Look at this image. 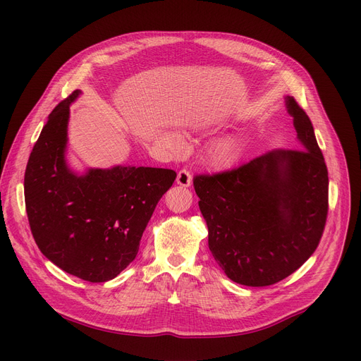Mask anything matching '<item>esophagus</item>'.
I'll list each match as a JSON object with an SVG mask.
<instances>
[{
  "label": "esophagus",
  "instance_id": "1",
  "mask_svg": "<svg viewBox=\"0 0 361 361\" xmlns=\"http://www.w3.org/2000/svg\"><path fill=\"white\" fill-rule=\"evenodd\" d=\"M192 173L188 169H181L178 176H177V184H180L181 187H188L192 184Z\"/></svg>",
  "mask_w": 361,
  "mask_h": 361
}]
</instances>
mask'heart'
<instances>
[{
	"label": "heart",
	"mask_w": 361,
	"mask_h": 361,
	"mask_svg": "<svg viewBox=\"0 0 361 361\" xmlns=\"http://www.w3.org/2000/svg\"><path fill=\"white\" fill-rule=\"evenodd\" d=\"M166 143L176 149L184 146V137L178 133H169L165 137ZM237 158V145L233 140H222L216 143L209 152V162L215 168L230 166Z\"/></svg>",
	"instance_id": "b5f03b06"
}]
</instances>
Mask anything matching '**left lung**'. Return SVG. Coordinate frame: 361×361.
Segmentation results:
<instances>
[{
	"label": "left lung",
	"instance_id": "obj_1",
	"mask_svg": "<svg viewBox=\"0 0 361 361\" xmlns=\"http://www.w3.org/2000/svg\"><path fill=\"white\" fill-rule=\"evenodd\" d=\"M300 147L278 149L237 168L193 178L209 249L230 279L268 287L317 249L328 218V168L312 121L287 98Z\"/></svg>",
	"mask_w": 361,
	"mask_h": 361
}]
</instances>
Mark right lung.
<instances>
[{"label":"right lung","mask_w":361,"mask_h":361,"mask_svg":"<svg viewBox=\"0 0 361 361\" xmlns=\"http://www.w3.org/2000/svg\"><path fill=\"white\" fill-rule=\"evenodd\" d=\"M74 90L49 114L25 173V203L42 255L89 282L116 278L135 260L142 234L177 173L116 166L75 176L67 168L68 106Z\"/></svg>","instance_id":"obj_1"}]
</instances>
